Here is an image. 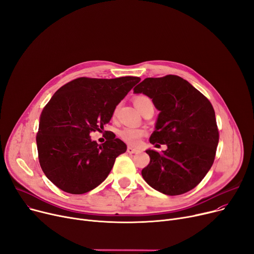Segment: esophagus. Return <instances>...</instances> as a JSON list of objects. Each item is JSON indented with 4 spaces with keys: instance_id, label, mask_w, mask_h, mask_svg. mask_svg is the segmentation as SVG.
Segmentation results:
<instances>
[{
    "instance_id": "1",
    "label": "esophagus",
    "mask_w": 254,
    "mask_h": 254,
    "mask_svg": "<svg viewBox=\"0 0 254 254\" xmlns=\"http://www.w3.org/2000/svg\"><path fill=\"white\" fill-rule=\"evenodd\" d=\"M127 151V153L132 154V153H137V152H138V149H136V148H134V147H131V146H128Z\"/></svg>"
}]
</instances>
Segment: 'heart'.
<instances>
[{"instance_id": "1", "label": "heart", "mask_w": 254, "mask_h": 254, "mask_svg": "<svg viewBox=\"0 0 254 254\" xmlns=\"http://www.w3.org/2000/svg\"><path fill=\"white\" fill-rule=\"evenodd\" d=\"M134 104L141 112L144 107H146L149 104H152V101L150 98L144 95H139L134 98ZM118 135L124 142L129 144V145H137L141 138L145 135V130L138 127H124L118 131Z\"/></svg>"}]
</instances>
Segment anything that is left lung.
Instances as JSON below:
<instances>
[{
  "label": "left lung",
  "instance_id": "obj_1",
  "mask_svg": "<svg viewBox=\"0 0 254 254\" xmlns=\"http://www.w3.org/2000/svg\"><path fill=\"white\" fill-rule=\"evenodd\" d=\"M134 91L152 99L159 110L151 144H167L158 153L146 150L150 163L142 176L152 189L178 195L194 189L214 162L219 141L215 112L210 101L176 75L146 78Z\"/></svg>",
  "mask_w": 254,
  "mask_h": 254
}]
</instances>
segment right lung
Here are the masks:
<instances>
[{
	"label": "right lung",
	"mask_w": 254,
	"mask_h": 254,
	"mask_svg": "<svg viewBox=\"0 0 254 254\" xmlns=\"http://www.w3.org/2000/svg\"><path fill=\"white\" fill-rule=\"evenodd\" d=\"M139 77H80L62 86L43 108L37 132L39 163L46 177L65 192L82 194L109 175L127 145L109 131L106 142L91 141ZM106 131V130H105Z\"/></svg>",
	"instance_id": "right-lung-1"
}]
</instances>
